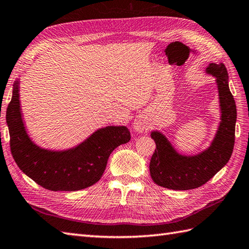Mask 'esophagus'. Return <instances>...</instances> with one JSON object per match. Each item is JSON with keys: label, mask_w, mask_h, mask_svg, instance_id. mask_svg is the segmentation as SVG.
Segmentation results:
<instances>
[{"label": "esophagus", "mask_w": 249, "mask_h": 249, "mask_svg": "<svg viewBox=\"0 0 249 249\" xmlns=\"http://www.w3.org/2000/svg\"><path fill=\"white\" fill-rule=\"evenodd\" d=\"M149 129V123L144 115H140L134 121V130L137 133H144Z\"/></svg>", "instance_id": "esophagus-1"}]
</instances>
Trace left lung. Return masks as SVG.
Masks as SVG:
<instances>
[{
	"label": "left lung",
	"mask_w": 249,
	"mask_h": 249,
	"mask_svg": "<svg viewBox=\"0 0 249 249\" xmlns=\"http://www.w3.org/2000/svg\"><path fill=\"white\" fill-rule=\"evenodd\" d=\"M205 72L216 79L218 88L220 122L208 149L196 155H182L160 131L153 130L156 149L150 162L154 183L173 190H187L202 186L229 161L234 146L236 106L228 83V72L223 64L210 63Z\"/></svg>",
	"instance_id": "8db88e82"
}]
</instances>
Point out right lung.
Masks as SVG:
<instances>
[{"label":"right lung","instance_id":"obj_1","mask_svg":"<svg viewBox=\"0 0 249 249\" xmlns=\"http://www.w3.org/2000/svg\"><path fill=\"white\" fill-rule=\"evenodd\" d=\"M19 98V80H16L6 111L12 155L20 170L52 192H76L92 186L102 178L112 151L130 140L126 126H106L71 149H43L26 133Z\"/></svg>","mask_w":249,"mask_h":249}]
</instances>
